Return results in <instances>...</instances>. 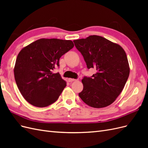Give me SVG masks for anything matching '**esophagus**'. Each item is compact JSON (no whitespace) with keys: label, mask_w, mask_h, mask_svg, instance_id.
<instances>
[{"label":"esophagus","mask_w":148,"mask_h":148,"mask_svg":"<svg viewBox=\"0 0 148 148\" xmlns=\"http://www.w3.org/2000/svg\"><path fill=\"white\" fill-rule=\"evenodd\" d=\"M76 80H77V79H73V78H69V79H68V81H69V82H73L76 81Z\"/></svg>","instance_id":"1"}]
</instances>
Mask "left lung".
I'll return each instance as SVG.
<instances>
[{"mask_svg": "<svg viewBox=\"0 0 148 148\" xmlns=\"http://www.w3.org/2000/svg\"><path fill=\"white\" fill-rule=\"evenodd\" d=\"M73 42L83 56L87 68L96 70L91 77H84L82 80L83 89L78 94L79 97L94 108H102L112 104L122 91L130 74L124 49L96 35Z\"/></svg>", "mask_w": 148, "mask_h": 148, "instance_id": "left-lung-1", "label": "left lung"}]
</instances>
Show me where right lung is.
I'll list each match as a JSON object with an SVG mask.
<instances>
[{
	"mask_svg": "<svg viewBox=\"0 0 148 148\" xmlns=\"http://www.w3.org/2000/svg\"><path fill=\"white\" fill-rule=\"evenodd\" d=\"M74 47L70 40L42 38L20 51L14 67L15 79L26 101L35 107L53 104L65 88L60 75L52 71L59 66V59Z\"/></svg>",
	"mask_w": 148,
	"mask_h": 148,
	"instance_id": "add662e5",
	"label": "right lung"
}]
</instances>
